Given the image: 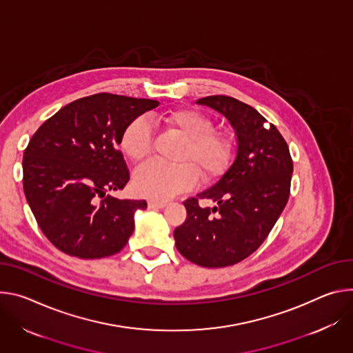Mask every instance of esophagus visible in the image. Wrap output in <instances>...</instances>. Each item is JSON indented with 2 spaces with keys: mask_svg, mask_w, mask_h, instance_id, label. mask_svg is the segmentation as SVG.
Wrapping results in <instances>:
<instances>
[{
  "mask_svg": "<svg viewBox=\"0 0 353 353\" xmlns=\"http://www.w3.org/2000/svg\"><path fill=\"white\" fill-rule=\"evenodd\" d=\"M148 209H164L167 206V202H159V201H148Z\"/></svg>",
  "mask_w": 353,
  "mask_h": 353,
  "instance_id": "obj_1",
  "label": "esophagus"
}]
</instances>
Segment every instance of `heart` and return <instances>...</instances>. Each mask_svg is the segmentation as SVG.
Masks as SVG:
<instances>
[{
    "mask_svg": "<svg viewBox=\"0 0 353 353\" xmlns=\"http://www.w3.org/2000/svg\"><path fill=\"white\" fill-rule=\"evenodd\" d=\"M165 123L182 137L174 160L176 164L147 163L133 175V188L137 194L152 201L164 202L175 194L190 189L201 179L210 181L224 171L230 145L214 133V123L194 109H178L165 116ZM152 133L150 123L139 116L128 123L121 136V148L133 161H141L150 155Z\"/></svg>",
    "mask_w": 353,
    "mask_h": 353,
    "instance_id": "1",
    "label": "heart"
}]
</instances>
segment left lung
Masks as SVG:
<instances>
[{"label":"left lung","mask_w":353,"mask_h":353,"mask_svg":"<svg viewBox=\"0 0 353 353\" xmlns=\"http://www.w3.org/2000/svg\"><path fill=\"white\" fill-rule=\"evenodd\" d=\"M221 113L237 136L236 159L209 189L183 202L186 220L175 228L176 250L203 268H224L250 256L283 212L293 174L288 143L252 106L231 97L196 101ZM198 199L215 203L201 208Z\"/></svg>","instance_id":"8db88e82"}]
</instances>
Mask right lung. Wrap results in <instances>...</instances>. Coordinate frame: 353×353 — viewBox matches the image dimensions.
Returning <instances> with one entry per match:
<instances>
[{
	"instance_id": "obj_1",
	"label": "right lung",
	"mask_w": 353,
	"mask_h": 353,
	"mask_svg": "<svg viewBox=\"0 0 353 353\" xmlns=\"http://www.w3.org/2000/svg\"><path fill=\"white\" fill-rule=\"evenodd\" d=\"M159 101L112 94L77 99L48 119L23 152V190L49 241L71 256L119 252L145 201H121L129 171L119 151L123 129Z\"/></svg>"
}]
</instances>
